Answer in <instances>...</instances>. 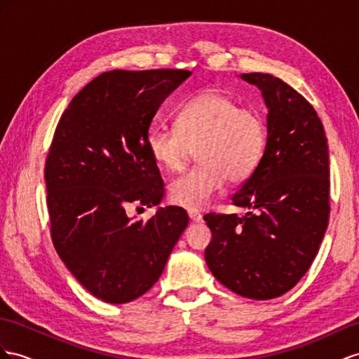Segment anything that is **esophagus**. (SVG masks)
Returning <instances> with one entry per match:
<instances>
[{"label": "esophagus", "mask_w": 359, "mask_h": 359, "mask_svg": "<svg viewBox=\"0 0 359 359\" xmlns=\"http://www.w3.org/2000/svg\"><path fill=\"white\" fill-rule=\"evenodd\" d=\"M188 217L192 223H201L203 222V215L198 214V212H194V210H189L188 212Z\"/></svg>", "instance_id": "34e87169"}]
</instances>
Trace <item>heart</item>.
<instances>
[{"label":"heart","instance_id":"obj_1","mask_svg":"<svg viewBox=\"0 0 359 359\" xmlns=\"http://www.w3.org/2000/svg\"><path fill=\"white\" fill-rule=\"evenodd\" d=\"M267 142L262 116L244 109L231 95L209 89L185 101L174 127H153L147 133V151L158 167L170 172L187 167L197 150L198 167L170 185L177 206L206 208L226 180L243 182L258 167Z\"/></svg>","mask_w":359,"mask_h":359}]
</instances>
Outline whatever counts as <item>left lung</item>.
<instances>
[{
	"mask_svg": "<svg viewBox=\"0 0 359 359\" xmlns=\"http://www.w3.org/2000/svg\"><path fill=\"white\" fill-rule=\"evenodd\" d=\"M262 92L267 144L232 203L250 209L206 214L212 240L205 259L215 279L243 297L290 291L318 253L329 222V150L323 124L305 97L271 74H241Z\"/></svg>",
	"mask_w": 359,
	"mask_h": 359,
	"instance_id": "1",
	"label": "left lung"
}]
</instances>
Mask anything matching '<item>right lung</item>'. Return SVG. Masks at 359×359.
I'll use <instances>...</instances> for the list:
<instances>
[{
    "instance_id": "right-lung-1",
    "label": "right lung",
    "mask_w": 359,
    "mask_h": 359,
    "mask_svg": "<svg viewBox=\"0 0 359 359\" xmlns=\"http://www.w3.org/2000/svg\"><path fill=\"white\" fill-rule=\"evenodd\" d=\"M187 69H114L95 77L62 114L45 165L51 238L72 276L97 299L132 302L158 282L188 214L158 208L133 222L127 208L158 206L163 182L147 151L158 109Z\"/></svg>"
}]
</instances>
